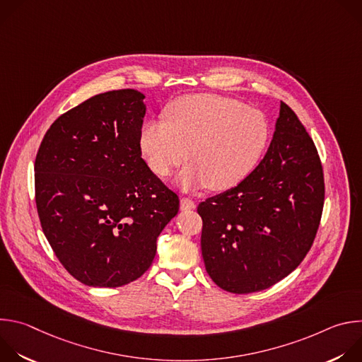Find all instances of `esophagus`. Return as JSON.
<instances>
[{"label": "esophagus", "instance_id": "34e87169", "mask_svg": "<svg viewBox=\"0 0 362 362\" xmlns=\"http://www.w3.org/2000/svg\"><path fill=\"white\" fill-rule=\"evenodd\" d=\"M194 202L187 199V197H182L180 199V209L182 211H190V209H194Z\"/></svg>", "mask_w": 362, "mask_h": 362}]
</instances>
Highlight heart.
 Segmentation results:
<instances>
[{
    "label": "heart",
    "mask_w": 362,
    "mask_h": 362,
    "mask_svg": "<svg viewBox=\"0 0 362 362\" xmlns=\"http://www.w3.org/2000/svg\"><path fill=\"white\" fill-rule=\"evenodd\" d=\"M269 123L257 109L219 94H190L175 100L166 122L143 124L139 146L150 169L169 176L186 156L190 163L176 183L183 190L216 192L242 183L264 156Z\"/></svg>",
    "instance_id": "b5f03b06"
}]
</instances>
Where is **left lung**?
I'll return each mask as SVG.
<instances>
[{
	"mask_svg": "<svg viewBox=\"0 0 362 362\" xmlns=\"http://www.w3.org/2000/svg\"><path fill=\"white\" fill-rule=\"evenodd\" d=\"M324 206L317 147L281 103L264 159L238 186L197 206L206 272L232 293L264 291L302 262Z\"/></svg>",
	"mask_w": 362,
	"mask_h": 362,
	"instance_id": "left-lung-1",
	"label": "left lung"
}]
</instances>
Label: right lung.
Segmentation results:
<instances>
[{
  "mask_svg": "<svg viewBox=\"0 0 362 362\" xmlns=\"http://www.w3.org/2000/svg\"><path fill=\"white\" fill-rule=\"evenodd\" d=\"M144 94L113 90L60 116L35 158L42 232L81 284L117 288L140 278L179 199L141 159Z\"/></svg>",
  "mask_w": 362,
  "mask_h": 362,
  "instance_id": "add662e5",
  "label": "right lung"
}]
</instances>
